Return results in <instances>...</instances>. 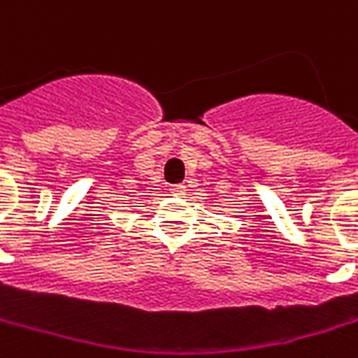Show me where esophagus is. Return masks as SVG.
<instances>
[{
    "label": "esophagus",
    "instance_id": "34e87169",
    "mask_svg": "<svg viewBox=\"0 0 358 358\" xmlns=\"http://www.w3.org/2000/svg\"><path fill=\"white\" fill-rule=\"evenodd\" d=\"M170 190H172V194H184L186 186L184 184H174V186H170Z\"/></svg>",
    "mask_w": 358,
    "mask_h": 358
}]
</instances>
